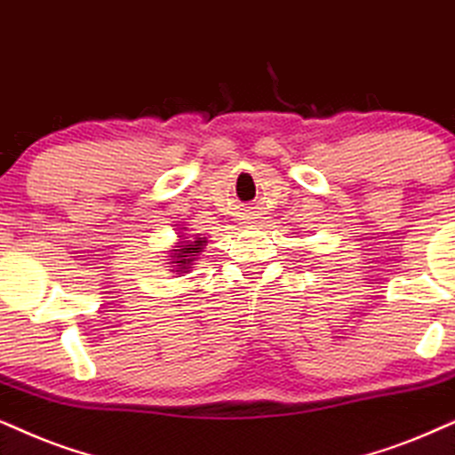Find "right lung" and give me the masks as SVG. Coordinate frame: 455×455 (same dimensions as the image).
I'll return each mask as SVG.
<instances>
[{"mask_svg": "<svg viewBox=\"0 0 455 455\" xmlns=\"http://www.w3.org/2000/svg\"><path fill=\"white\" fill-rule=\"evenodd\" d=\"M205 241H201V239H197V241H193V243H188V245H178V250H172L174 251V260H176V267L180 268V270H187L188 268V264L193 262V256H197V251H201V245H204Z\"/></svg>", "mask_w": 455, "mask_h": 455, "instance_id": "obj_1", "label": "right lung"}]
</instances>
